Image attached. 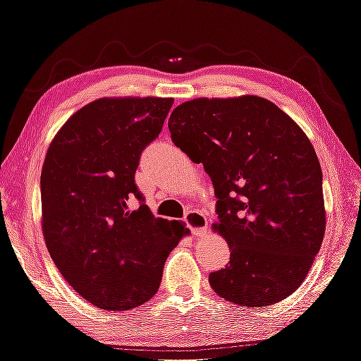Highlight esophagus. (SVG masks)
<instances>
[{
	"label": "esophagus",
	"mask_w": 361,
	"mask_h": 361,
	"mask_svg": "<svg viewBox=\"0 0 361 361\" xmlns=\"http://www.w3.org/2000/svg\"><path fill=\"white\" fill-rule=\"evenodd\" d=\"M185 222L195 236H204L207 233V219L199 211H190L186 214Z\"/></svg>",
	"instance_id": "esophagus-1"
}]
</instances>
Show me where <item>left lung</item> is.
Instances as JSON below:
<instances>
[{
	"label": "left lung",
	"instance_id": "left-lung-1",
	"mask_svg": "<svg viewBox=\"0 0 361 361\" xmlns=\"http://www.w3.org/2000/svg\"><path fill=\"white\" fill-rule=\"evenodd\" d=\"M171 141L211 176L212 227L230 261L211 272L219 297L261 308L303 283L326 230L322 171L313 144L262 97L195 99L171 111Z\"/></svg>",
	"mask_w": 361,
	"mask_h": 361
}]
</instances>
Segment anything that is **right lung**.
Instances as JSON below:
<instances>
[{
	"instance_id": "obj_1",
	"label": "right lung",
	"mask_w": 361,
	"mask_h": 361,
	"mask_svg": "<svg viewBox=\"0 0 361 361\" xmlns=\"http://www.w3.org/2000/svg\"><path fill=\"white\" fill-rule=\"evenodd\" d=\"M171 105L159 97L94 100L48 147L40 176L47 248L66 282L102 310L126 311L152 298L166 257L188 233L178 220L154 217L134 183Z\"/></svg>"
}]
</instances>
